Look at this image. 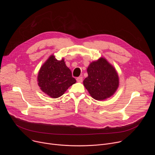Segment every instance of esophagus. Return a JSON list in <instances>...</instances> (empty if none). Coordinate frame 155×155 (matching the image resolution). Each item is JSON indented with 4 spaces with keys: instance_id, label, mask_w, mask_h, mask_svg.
Returning <instances> with one entry per match:
<instances>
[{
    "instance_id": "1",
    "label": "esophagus",
    "mask_w": 155,
    "mask_h": 155,
    "mask_svg": "<svg viewBox=\"0 0 155 155\" xmlns=\"http://www.w3.org/2000/svg\"><path fill=\"white\" fill-rule=\"evenodd\" d=\"M77 81L78 82H82V81H83V77H77Z\"/></svg>"
}]
</instances>
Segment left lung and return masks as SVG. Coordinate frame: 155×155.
I'll return each instance as SVG.
<instances>
[{
    "label": "left lung",
    "mask_w": 155,
    "mask_h": 155,
    "mask_svg": "<svg viewBox=\"0 0 155 155\" xmlns=\"http://www.w3.org/2000/svg\"><path fill=\"white\" fill-rule=\"evenodd\" d=\"M87 72L88 76L83 84L94 99L104 100L112 96L117 90L118 74L105 59L102 58L91 63Z\"/></svg>",
    "instance_id": "left-lung-1"
}]
</instances>
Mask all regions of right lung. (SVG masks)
<instances>
[{
    "label": "right lung",
    "instance_id": "1",
    "mask_svg": "<svg viewBox=\"0 0 155 155\" xmlns=\"http://www.w3.org/2000/svg\"><path fill=\"white\" fill-rule=\"evenodd\" d=\"M38 84L45 94L53 98L61 96L76 80L64 60H57L52 55L44 63L38 75Z\"/></svg>",
    "mask_w": 155,
    "mask_h": 155
}]
</instances>
